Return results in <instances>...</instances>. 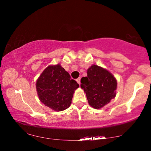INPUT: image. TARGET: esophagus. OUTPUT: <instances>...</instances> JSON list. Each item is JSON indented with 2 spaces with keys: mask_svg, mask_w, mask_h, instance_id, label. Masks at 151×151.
Segmentation results:
<instances>
[{
  "mask_svg": "<svg viewBox=\"0 0 151 151\" xmlns=\"http://www.w3.org/2000/svg\"><path fill=\"white\" fill-rule=\"evenodd\" d=\"M76 81H77V82L79 84H80V78H78V79H76Z\"/></svg>",
  "mask_w": 151,
  "mask_h": 151,
  "instance_id": "34e87169",
  "label": "esophagus"
}]
</instances>
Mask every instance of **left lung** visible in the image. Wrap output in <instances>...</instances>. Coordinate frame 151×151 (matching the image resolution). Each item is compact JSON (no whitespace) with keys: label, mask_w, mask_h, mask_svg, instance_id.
I'll return each mask as SVG.
<instances>
[{"label":"left lung","mask_w":151,"mask_h":151,"mask_svg":"<svg viewBox=\"0 0 151 151\" xmlns=\"http://www.w3.org/2000/svg\"><path fill=\"white\" fill-rule=\"evenodd\" d=\"M81 83L88 104L94 109L102 108L116 95V79L110 72L97 65L88 68L87 76L82 78Z\"/></svg>","instance_id":"1"}]
</instances>
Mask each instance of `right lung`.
<instances>
[{
    "instance_id": "1",
    "label": "right lung",
    "mask_w": 151,
    "mask_h": 151,
    "mask_svg": "<svg viewBox=\"0 0 151 151\" xmlns=\"http://www.w3.org/2000/svg\"><path fill=\"white\" fill-rule=\"evenodd\" d=\"M79 84L60 65L49 66L36 82L39 99L45 106L57 111H64L71 104L73 95Z\"/></svg>"
}]
</instances>
